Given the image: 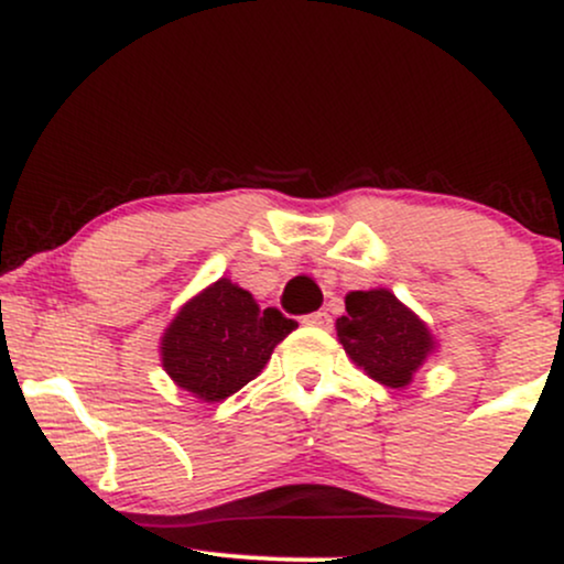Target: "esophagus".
<instances>
[{"label": "esophagus", "mask_w": 564, "mask_h": 564, "mask_svg": "<svg viewBox=\"0 0 564 564\" xmlns=\"http://www.w3.org/2000/svg\"><path fill=\"white\" fill-rule=\"evenodd\" d=\"M304 326H318V328H328V323H332V315L323 313V310H318V313H310L304 315L302 318Z\"/></svg>", "instance_id": "1"}]
</instances>
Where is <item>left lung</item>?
Listing matches in <instances>:
<instances>
[{
	"label": "left lung",
	"instance_id": "obj_1",
	"mask_svg": "<svg viewBox=\"0 0 564 564\" xmlns=\"http://www.w3.org/2000/svg\"><path fill=\"white\" fill-rule=\"evenodd\" d=\"M345 307L347 315L336 321V336L352 364L392 390L411 384L413 373L435 349L424 321L387 289L349 291Z\"/></svg>",
	"mask_w": 564,
	"mask_h": 564
}]
</instances>
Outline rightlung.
<instances>
[{
  "mask_svg": "<svg viewBox=\"0 0 564 564\" xmlns=\"http://www.w3.org/2000/svg\"><path fill=\"white\" fill-rule=\"evenodd\" d=\"M294 328L281 310H262L249 291L219 278L174 315L161 336V366L193 398L219 403L260 377Z\"/></svg>",
  "mask_w": 564,
  "mask_h": 564,
  "instance_id": "1",
  "label": "right lung"
}]
</instances>
